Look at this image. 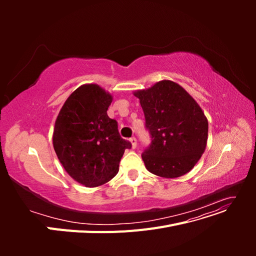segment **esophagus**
<instances>
[{"instance_id":"34e87169","label":"esophagus","mask_w":256,"mask_h":256,"mask_svg":"<svg viewBox=\"0 0 256 256\" xmlns=\"http://www.w3.org/2000/svg\"><path fill=\"white\" fill-rule=\"evenodd\" d=\"M130 143H131V146H132V148L134 150L136 147V138H130Z\"/></svg>"}]
</instances>
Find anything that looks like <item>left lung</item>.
Here are the masks:
<instances>
[{
	"mask_svg": "<svg viewBox=\"0 0 256 256\" xmlns=\"http://www.w3.org/2000/svg\"><path fill=\"white\" fill-rule=\"evenodd\" d=\"M140 99L152 143L142 154L150 173L177 178L190 172L205 152L208 120L193 97L171 80L134 92Z\"/></svg>",
	"mask_w": 256,
	"mask_h": 256,
	"instance_id": "1",
	"label": "left lung"
}]
</instances>
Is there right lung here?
<instances>
[{"instance_id":"1","label":"right lung","mask_w":256,"mask_h":256,"mask_svg":"<svg viewBox=\"0 0 256 256\" xmlns=\"http://www.w3.org/2000/svg\"><path fill=\"white\" fill-rule=\"evenodd\" d=\"M113 96L99 85L79 86L67 98L53 129V147L65 171L88 188L110 182L131 143L108 116Z\"/></svg>"}]
</instances>
